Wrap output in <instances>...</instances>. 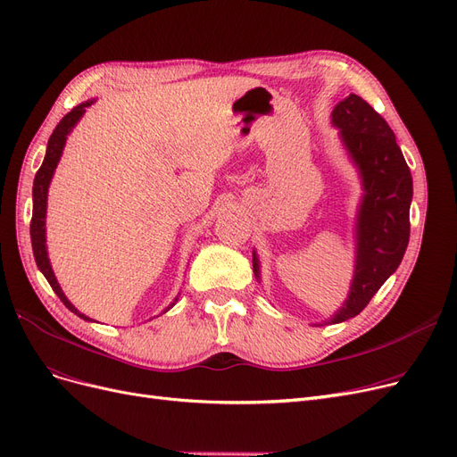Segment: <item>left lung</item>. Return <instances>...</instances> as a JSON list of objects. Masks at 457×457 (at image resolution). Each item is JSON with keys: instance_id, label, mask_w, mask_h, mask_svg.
<instances>
[{"instance_id": "8db88e82", "label": "left lung", "mask_w": 457, "mask_h": 457, "mask_svg": "<svg viewBox=\"0 0 457 457\" xmlns=\"http://www.w3.org/2000/svg\"><path fill=\"white\" fill-rule=\"evenodd\" d=\"M338 129L349 161L359 171L362 197L354 220V270L342 308L330 320L334 325L359 315L371 296L400 267L409 245V209L412 177L395 136L385 119L364 98L351 93L330 115ZM252 265L262 280L260 257L252 250Z\"/></svg>"}]
</instances>
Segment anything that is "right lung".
Instances as JSON below:
<instances>
[{
  "instance_id": "obj_1",
  "label": "right lung",
  "mask_w": 457,
  "mask_h": 457,
  "mask_svg": "<svg viewBox=\"0 0 457 457\" xmlns=\"http://www.w3.org/2000/svg\"><path fill=\"white\" fill-rule=\"evenodd\" d=\"M93 103H95V98H93V101H86L82 104L74 106L62 119V121H59L55 130L52 132L50 140H48V145H46V154H45L43 166L38 168V171L35 175V181H33V216H31V246H33V255H35L37 267H38V270L45 274L48 284L52 286V289L55 291V295L59 296V299H62V303L72 313H76L78 317H82L84 321H93V320H91V317L84 315L80 310H76L74 304L67 299L62 286L57 284V278H55V274L52 270V265H50V260H48V248H46V205H48V188H50V183H52L54 171H55V168L59 164V158H62V154H63V149H65V144H67V136L72 132L76 123L80 121L82 115L86 113V108H89ZM177 296H179V295H177ZM177 296H175L173 303L164 312L173 308V304L177 303Z\"/></svg>"
}]
</instances>
